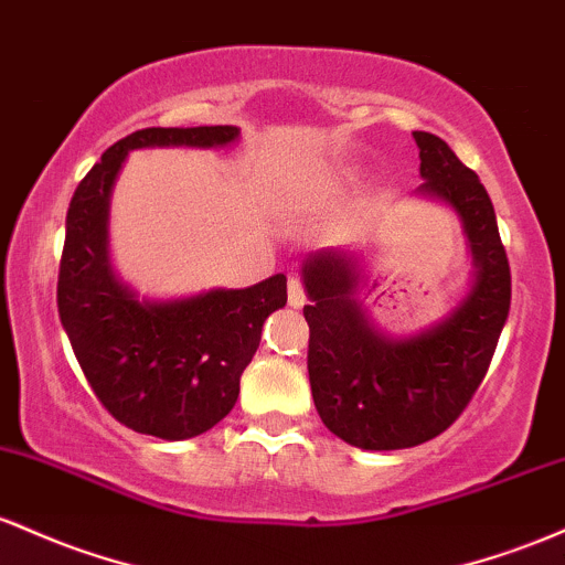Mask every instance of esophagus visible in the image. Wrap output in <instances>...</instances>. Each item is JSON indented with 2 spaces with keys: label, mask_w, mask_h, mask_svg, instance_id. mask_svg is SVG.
<instances>
[{
  "label": "esophagus",
  "mask_w": 565,
  "mask_h": 565,
  "mask_svg": "<svg viewBox=\"0 0 565 565\" xmlns=\"http://www.w3.org/2000/svg\"><path fill=\"white\" fill-rule=\"evenodd\" d=\"M303 301H307V294H303V285L299 277H290L288 280V303L294 309H301Z\"/></svg>",
  "instance_id": "1"
}]
</instances>
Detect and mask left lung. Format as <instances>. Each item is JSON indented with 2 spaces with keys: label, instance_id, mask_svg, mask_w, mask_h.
Returning <instances> with one entry per match:
<instances>
[{
  "label": "left lung",
  "instance_id": "8db88e82",
  "mask_svg": "<svg viewBox=\"0 0 565 565\" xmlns=\"http://www.w3.org/2000/svg\"><path fill=\"white\" fill-rule=\"evenodd\" d=\"M414 141L424 179L416 198L448 205L465 230L475 266L465 299L435 326L392 335L360 301V253L328 248L301 264L315 408L335 437L363 451L419 446L451 427L483 382L510 315V264L486 186L443 138L414 130Z\"/></svg>",
  "mask_w": 565,
  "mask_h": 565
}]
</instances>
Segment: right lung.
Here are the masks:
<instances>
[{
  "label": "right lung",
  "instance_id": "right-lung-1",
  "mask_svg": "<svg viewBox=\"0 0 565 565\" xmlns=\"http://www.w3.org/2000/svg\"><path fill=\"white\" fill-rule=\"evenodd\" d=\"M237 138L234 125L136 130L104 151L68 205L58 275L63 331L95 397L141 435L189 440L230 414L264 320L288 301V280L275 275L250 288L141 299L111 266L114 183L136 149H224Z\"/></svg>",
  "mask_w": 565,
  "mask_h": 565
}]
</instances>
